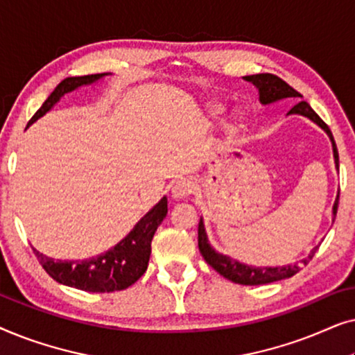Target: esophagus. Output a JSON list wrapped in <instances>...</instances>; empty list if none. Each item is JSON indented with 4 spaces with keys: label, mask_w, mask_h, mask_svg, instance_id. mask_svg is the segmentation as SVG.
<instances>
[{
    "label": "esophagus",
    "mask_w": 355,
    "mask_h": 355,
    "mask_svg": "<svg viewBox=\"0 0 355 355\" xmlns=\"http://www.w3.org/2000/svg\"><path fill=\"white\" fill-rule=\"evenodd\" d=\"M191 193H192V184L186 181V179L178 181L171 189V196L174 200H182V198H187Z\"/></svg>",
    "instance_id": "esophagus-1"
}]
</instances>
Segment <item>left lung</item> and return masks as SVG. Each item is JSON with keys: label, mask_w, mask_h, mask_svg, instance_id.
Masks as SVG:
<instances>
[{"label": "left lung", "mask_w": 355, "mask_h": 355, "mask_svg": "<svg viewBox=\"0 0 355 355\" xmlns=\"http://www.w3.org/2000/svg\"><path fill=\"white\" fill-rule=\"evenodd\" d=\"M245 80H249L254 84L257 89H259L260 94V101L263 105L273 103V101L283 100V98H291V100H297L302 98V95L299 94L297 90H294L293 87L289 84H286L283 79H279L278 76L275 74H255V76H245ZM288 114H302L307 116L309 119H312L313 123H317L320 128L327 130V134L329 135L333 142V153H334V162H336V166H339V157H338V148L336 144H334L333 134L327 125V123L320 118V116L315 113L307 101H297L293 108L289 110ZM338 202H339V193L336 197V202H334L333 207V215L336 216L338 211ZM198 249H200V254L208 265L211 266L213 270L218 271L221 276H225L226 279L232 281L236 284H245V286H259V284H268V283H275V281L279 279H286L294 276L295 273H299L302 270L304 265H307L312 257L315 255L318 247H315L307 259H304L300 263L295 265H288V266H275V268H254V266H247L242 265L239 261L230 259V257L218 254L210 247L207 241V234H205V227H203L202 218L198 221Z\"/></svg>", "instance_id": "8db88e82"}]
</instances>
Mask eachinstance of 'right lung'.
I'll return each mask as SVG.
<instances>
[{
	"label": "right lung",
	"instance_id": "obj_1",
	"mask_svg": "<svg viewBox=\"0 0 355 355\" xmlns=\"http://www.w3.org/2000/svg\"><path fill=\"white\" fill-rule=\"evenodd\" d=\"M105 74H92L82 77H67L51 92L42 108L32 116L28 124L51 110V106L67 92L80 85L92 84ZM168 213L166 197L157 207L152 208L140 220L128 237H124L118 245L94 259L82 261H62L53 260L50 257L40 254L33 249L37 260L40 261L43 270L58 283L71 286V288L87 291V293H114L132 286L145 271H147L150 252H152V239L157 227L162 225Z\"/></svg>",
	"mask_w": 355,
	"mask_h": 355
}]
</instances>
